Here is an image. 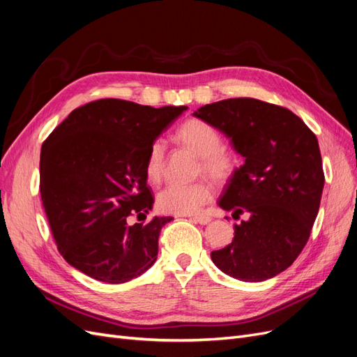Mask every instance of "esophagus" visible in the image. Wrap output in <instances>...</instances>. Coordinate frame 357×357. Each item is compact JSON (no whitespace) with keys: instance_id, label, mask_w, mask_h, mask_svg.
Listing matches in <instances>:
<instances>
[{"instance_id":"34e87169","label":"esophagus","mask_w":357,"mask_h":357,"mask_svg":"<svg viewBox=\"0 0 357 357\" xmlns=\"http://www.w3.org/2000/svg\"><path fill=\"white\" fill-rule=\"evenodd\" d=\"M192 220H195V222H198V223H201V225H207V223L211 222V218H210V215L199 214V215H193Z\"/></svg>"}]
</instances>
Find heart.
Masks as SVG:
<instances>
[{
  "label": "heart",
  "mask_w": 357,
  "mask_h": 357,
  "mask_svg": "<svg viewBox=\"0 0 357 357\" xmlns=\"http://www.w3.org/2000/svg\"><path fill=\"white\" fill-rule=\"evenodd\" d=\"M178 142L201 158L199 172L207 174L219 185L228 183L240 168V159L223 147L222 134L201 119H189L176 131ZM146 176L149 181L158 183L165 172V146L160 139L150 146L146 158ZM211 183L201 180L190 185L171 183L158 193V207L171 214H192L199 211L213 199Z\"/></svg>",
  "instance_id": "heart-1"
}]
</instances>
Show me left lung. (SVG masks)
<instances>
[{"label": "left lung", "instance_id": "8db88e82", "mask_svg": "<svg viewBox=\"0 0 357 357\" xmlns=\"http://www.w3.org/2000/svg\"><path fill=\"white\" fill-rule=\"evenodd\" d=\"M193 114L228 135L245 159L219 205L248 219L211 261L243 282L273 278L301 255L317 218L325 185L317 137L286 107L255 98L207 104Z\"/></svg>", "mask_w": 357, "mask_h": 357}]
</instances>
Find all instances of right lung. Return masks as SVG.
Wrapping results in <instances>:
<instances>
[{
    "label": "right lung",
    "mask_w": 357,
    "mask_h": 357,
    "mask_svg": "<svg viewBox=\"0 0 357 357\" xmlns=\"http://www.w3.org/2000/svg\"><path fill=\"white\" fill-rule=\"evenodd\" d=\"M188 107L153 109L105 98L73 110L45 139L40 193L58 250L104 283H126L152 266L162 226L172 218L129 225L152 210L146 158Z\"/></svg>",
    "instance_id": "add662e5"
}]
</instances>
